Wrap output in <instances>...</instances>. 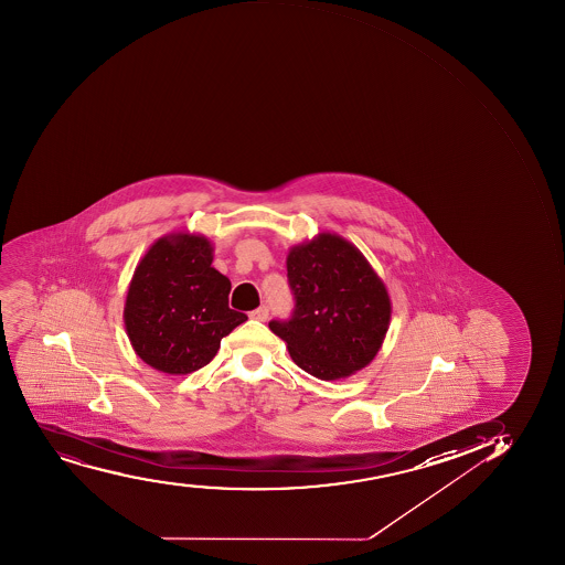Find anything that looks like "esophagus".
I'll list each match as a JSON object with an SVG mask.
<instances>
[{
	"instance_id": "obj_1",
	"label": "esophagus",
	"mask_w": 565,
	"mask_h": 565,
	"mask_svg": "<svg viewBox=\"0 0 565 565\" xmlns=\"http://www.w3.org/2000/svg\"><path fill=\"white\" fill-rule=\"evenodd\" d=\"M250 319L254 320H262V322H265V320L268 319V309L265 308V306H262V308L254 309L250 313Z\"/></svg>"
}]
</instances>
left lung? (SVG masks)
I'll return each mask as SVG.
<instances>
[{"mask_svg":"<svg viewBox=\"0 0 565 565\" xmlns=\"http://www.w3.org/2000/svg\"><path fill=\"white\" fill-rule=\"evenodd\" d=\"M287 278L295 313L268 328L286 341L292 361L324 381L369 366L385 341L392 303L363 252L342 235L322 232L291 246Z\"/></svg>","mask_w":565,"mask_h":565,"instance_id":"left-lung-1","label":"left lung"}]
</instances>
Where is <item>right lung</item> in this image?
<instances>
[{
  "mask_svg": "<svg viewBox=\"0 0 565 565\" xmlns=\"http://www.w3.org/2000/svg\"><path fill=\"white\" fill-rule=\"evenodd\" d=\"M212 262V241L173 232L154 241L136 265L125 330L136 355L158 372L185 375L206 366L221 339L246 320L228 308L232 284Z\"/></svg>",
  "mask_w": 565,
  "mask_h": 565,
  "instance_id": "right-lung-1",
  "label": "right lung"
}]
</instances>
